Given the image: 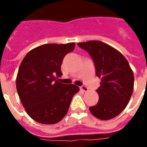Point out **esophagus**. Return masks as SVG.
<instances>
[{
	"label": "esophagus",
	"mask_w": 147,
	"mask_h": 147,
	"mask_svg": "<svg viewBox=\"0 0 147 147\" xmlns=\"http://www.w3.org/2000/svg\"><path fill=\"white\" fill-rule=\"evenodd\" d=\"M80 90H83V92H87V91L89 90H88V88H87V87L85 86H80Z\"/></svg>",
	"instance_id": "obj_1"
}]
</instances>
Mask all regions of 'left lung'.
Returning <instances> with one entry per match:
<instances>
[{"label":"left lung","mask_w":147,"mask_h":147,"mask_svg":"<svg viewBox=\"0 0 147 147\" xmlns=\"http://www.w3.org/2000/svg\"><path fill=\"white\" fill-rule=\"evenodd\" d=\"M89 53L94 62L96 76L101 79L96 91L99 100L90 107L97 118L108 120L118 116L126 108L134 89V74L122 53L100 41L78 43Z\"/></svg>","instance_id":"1"}]
</instances>
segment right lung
<instances>
[{"label": "right lung", "instance_id": "1", "mask_svg": "<svg viewBox=\"0 0 147 147\" xmlns=\"http://www.w3.org/2000/svg\"><path fill=\"white\" fill-rule=\"evenodd\" d=\"M74 42L45 44L31 49L21 62L16 89L27 114L44 124L61 121L67 114L71 99L80 90L74 84L56 80L61 77L64 56L75 49Z\"/></svg>", "mask_w": 147, "mask_h": 147}]
</instances>
